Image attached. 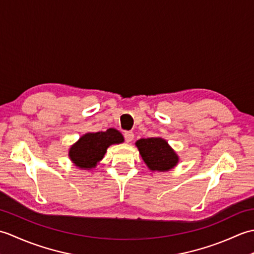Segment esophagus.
I'll return each mask as SVG.
<instances>
[{
    "label": "esophagus",
    "mask_w": 254,
    "mask_h": 254,
    "mask_svg": "<svg viewBox=\"0 0 254 254\" xmlns=\"http://www.w3.org/2000/svg\"><path fill=\"white\" fill-rule=\"evenodd\" d=\"M124 138H126V142H127V143L132 142L133 138H134V133L131 132V131L124 132Z\"/></svg>",
    "instance_id": "34e87169"
}]
</instances>
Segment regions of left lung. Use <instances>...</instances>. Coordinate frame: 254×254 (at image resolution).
Returning a JSON list of instances; mask_svg holds the SVG:
<instances>
[{
    "instance_id": "8db88e82",
    "label": "left lung",
    "mask_w": 254,
    "mask_h": 254,
    "mask_svg": "<svg viewBox=\"0 0 254 254\" xmlns=\"http://www.w3.org/2000/svg\"><path fill=\"white\" fill-rule=\"evenodd\" d=\"M144 163L152 171H168L179 161V157L168 142L161 137L141 138L135 143Z\"/></svg>"
}]
</instances>
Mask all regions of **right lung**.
Listing matches in <instances>:
<instances>
[{
  "label": "right lung",
  "instance_id": "1",
  "mask_svg": "<svg viewBox=\"0 0 254 254\" xmlns=\"http://www.w3.org/2000/svg\"><path fill=\"white\" fill-rule=\"evenodd\" d=\"M123 141V135L116 128H108L105 132L86 133L72 145L68 150V157L80 169L95 168L104 158L110 145L120 144Z\"/></svg>",
  "mask_w": 254,
  "mask_h": 254
}]
</instances>
